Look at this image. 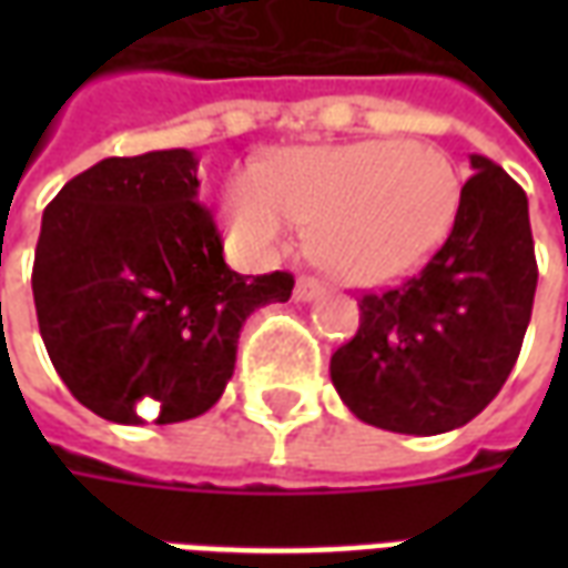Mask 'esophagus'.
<instances>
[{
  "label": "esophagus",
  "mask_w": 568,
  "mask_h": 568,
  "mask_svg": "<svg viewBox=\"0 0 568 568\" xmlns=\"http://www.w3.org/2000/svg\"><path fill=\"white\" fill-rule=\"evenodd\" d=\"M322 292H325V285H322L320 280H313V276H301V280L295 283V301H301V304L316 301Z\"/></svg>",
  "instance_id": "obj_1"
}]
</instances>
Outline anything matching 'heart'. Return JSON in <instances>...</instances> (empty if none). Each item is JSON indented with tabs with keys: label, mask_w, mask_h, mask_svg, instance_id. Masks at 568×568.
I'll return each instance as SVG.
<instances>
[{
	"label": "heart",
	"mask_w": 568,
	"mask_h": 568,
	"mask_svg": "<svg viewBox=\"0 0 568 568\" xmlns=\"http://www.w3.org/2000/svg\"><path fill=\"white\" fill-rule=\"evenodd\" d=\"M463 175L438 145L362 140L285 151L222 194L227 240L267 258L301 227L313 255L344 280H389L419 267L450 236Z\"/></svg>",
	"instance_id": "1"
}]
</instances>
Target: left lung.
<instances>
[{
	"instance_id": "8db88e82",
	"label": "left lung",
	"mask_w": 568,
	"mask_h": 568,
	"mask_svg": "<svg viewBox=\"0 0 568 568\" xmlns=\"http://www.w3.org/2000/svg\"><path fill=\"white\" fill-rule=\"evenodd\" d=\"M471 170L444 246L417 276L362 297L356 337L332 356L334 389L368 426H465L520 356L538 283L529 203L484 154H471Z\"/></svg>"
}]
</instances>
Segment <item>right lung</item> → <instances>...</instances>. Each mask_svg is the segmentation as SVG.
<instances>
[{
	"instance_id": "add662e5",
	"label": "right lung",
	"mask_w": 568,
	"mask_h": 568,
	"mask_svg": "<svg viewBox=\"0 0 568 568\" xmlns=\"http://www.w3.org/2000/svg\"><path fill=\"white\" fill-rule=\"evenodd\" d=\"M187 149L105 158L42 215L32 297L60 381L121 426L206 414L234 377L243 322L292 297V273L240 276L197 203Z\"/></svg>"
}]
</instances>
